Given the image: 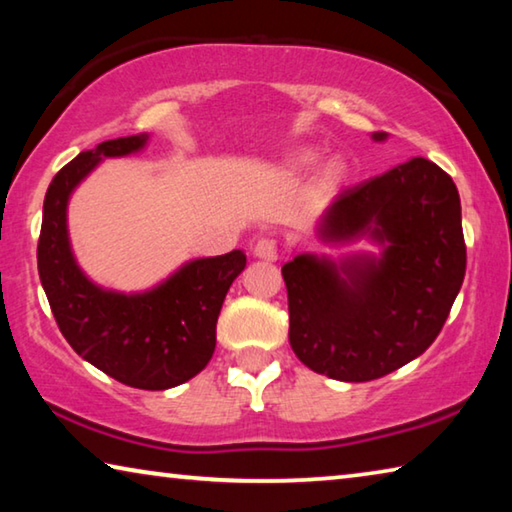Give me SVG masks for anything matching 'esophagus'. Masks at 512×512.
<instances>
[{
	"label": "esophagus",
	"instance_id": "obj_1",
	"mask_svg": "<svg viewBox=\"0 0 512 512\" xmlns=\"http://www.w3.org/2000/svg\"><path fill=\"white\" fill-rule=\"evenodd\" d=\"M253 255L259 257V259H266V262H275L277 255H280V253H277V241L271 239V237L259 239L255 248H253Z\"/></svg>",
	"mask_w": 512,
	"mask_h": 512
}]
</instances>
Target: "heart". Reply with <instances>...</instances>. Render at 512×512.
<instances>
[{"label": "heart", "instance_id": "b5f03b06", "mask_svg": "<svg viewBox=\"0 0 512 512\" xmlns=\"http://www.w3.org/2000/svg\"><path fill=\"white\" fill-rule=\"evenodd\" d=\"M341 173H343V167H341V164H329V167H327V171H325V176L329 178V180H336V178H339L341 176Z\"/></svg>", "mask_w": 512, "mask_h": 512}]
</instances>
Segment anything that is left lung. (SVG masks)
Segmentation results:
<instances>
[{
  "mask_svg": "<svg viewBox=\"0 0 512 512\" xmlns=\"http://www.w3.org/2000/svg\"><path fill=\"white\" fill-rule=\"evenodd\" d=\"M377 142L386 133L372 135ZM370 235L379 259L336 268L298 255L282 266L289 343L318 375L370 381L402 368L443 329L465 277L461 198L438 164L413 158L345 187L320 225L325 241Z\"/></svg>",
  "mask_w": 512,
  "mask_h": 512,
  "instance_id": "1",
  "label": "left lung"
}]
</instances>
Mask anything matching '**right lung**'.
Instances as JSON below:
<instances>
[{
	"mask_svg": "<svg viewBox=\"0 0 512 512\" xmlns=\"http://www.w3.org/2000/svg\"><path fill=\"white\" fill-rule=\"evenodd\" d=\"M144 144L146 135L101 142L56 173L42 207L38 273L58 329L76 354L121 384L164 391L185 384L212 359L216 320L246 255L232 250L194 259L158 289L135 296L103 291L81 273L67 239L69 194L101 158L135 153Z\"/></svg>",
	"mask_w": 512,
	"mask_h": 512,
	"instance_id": "1",
	"label": "right lung"
}]
</instances>
